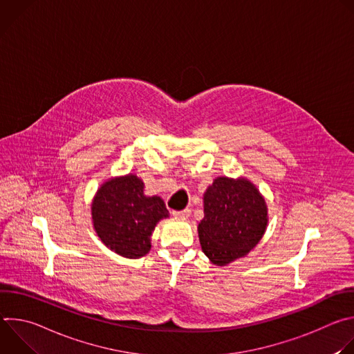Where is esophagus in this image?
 <instances>
[{
    "mask_svg": "<svg viewBox=\"0 0 354 354\" xmlns=\"http://www.w3.org/2000/svg\"><path fill=\"white\" fill-rule=\"evenodd\" d=\"M172 216L176 217V218H189L190 210H189V209H185V210H182V212H172Z\"/></svg>",
    "mask_w": 354,
    "mask_h": 354,
    "instance_id": "34e87169",
    "label": "esophagus"
}]
</instances>
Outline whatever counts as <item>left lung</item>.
<instances>
[{"instance_id":"left-lung-1","label":"left lung","mask_w":354,"mask_h":354,"mask_svg":"<svg viewBox=\"0 0 354 354\" xmlns=\"http://www.w3.org/2000/svg\"><path fill=\"white\" fill-rule=\"evenodd\" d=\"M203 209L198 239L201 250L216 266L246 257L266 232V200L246 178H216L203 194Z\"/></svg>"}]
</instances>
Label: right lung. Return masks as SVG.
Segmentation results:
<instances>
[{"instance_id": "obj_1", "label": "right lung", "mask_w": 354, "mask_h": 354, "mask_svg": "<svg viewBox=\"0 0 354 354\" xmlns=\"http://www.w3.org/2000/svg\"><path fill=\"white\" fill-rule=\"evenodd\" d=\"M91 216L93 230L105 246L123 258L138 259L148 254L151 235L169 213L160 196H147L144 182L127 174L99 186Z\"/></svg>"}]
</instances>
